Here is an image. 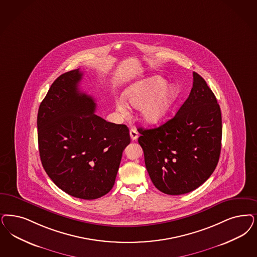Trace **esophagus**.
<instances>
[{
  "instance_id": "34e87169",
  "label": "esophagus",
  "mask_w": 257,
  "mask_h": 257,
  "mask_svg": "<svg viewBox=\"0 0 257 257\" xmlns=\"http://www.w3.org/2000/svg\"><path fill=\"white\" fill-rule=\"evenodd\" d=\"M130 137H131L132 141H137V140H138V138H139V132L137 131V129L132 128V129L130 130Z\"/></svg>"
}]
</instances>
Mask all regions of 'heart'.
I'll return each instance as SVG.
<instances>
[{
    "label": "heart",
    "mask_w": 257,
    "mask_h": 257,
    "mask_svg": "<svg viewBox=\"0 0 257 257\" xmlns=\"http://www.w3.org/2000/svg\"><path fill=\"white\" fill-rule=\"evenodd\" d=\"M124 97L129 105L141 108L142 121L156 124L168 114L177 99V90L173 84L167 85V81L163 78L153 76L129 86L124 93ZM115 108L120 115H128V107L123 102H116Z\"/></svg>",
    "instance_id": "obj_1"
}]
</instances>
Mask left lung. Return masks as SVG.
<instances>
[{
    "mask_svg": "<svg viewBox=\"0 0 257 257\" xmlns=\"http://www.w3.org/2000/svg\"><path fill=\"white\" fill-rule=\"evenodd\" d=\"M193 76L191 93L173 118L154 129H138L151 180L167 195L187 194L203 184L220 156V107L203 78Z\"/></svg>",
    "mask_w": 257,
    "mask_h": 257,
    "instance_id": "8db88e82",
    "label": "left lung"
}]
</instances>
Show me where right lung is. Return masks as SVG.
<instances>
[{
	"label": "right lung",
	"instance_id": "add662e5",
	"mask_svg": "<svg viewBox=\"0 0 257 257\" xmlns=\"http://www.w3.org/2000/svg\"><path fill=\"white\" fill-rule=\"evenodd\" d=\"M81 78L75 69L52 83L38 111V142L43 167L54 183L90 200L111 191L131 141L126 125L95 114L94 98L79 89Z\"/></svg>",
	"mask_w": 257,
	"mask_h": 257
}]
</instances>
